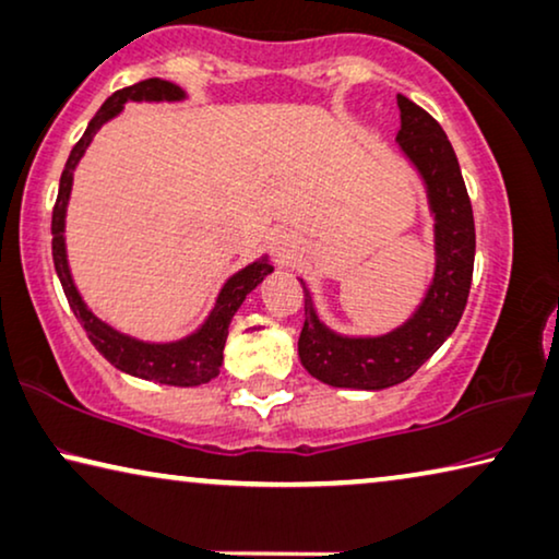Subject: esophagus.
<instances>
[{
    "instance_id": "34e87169",
    "label": "esophagus",
    "mask_w": 559,
    "mask_h": 559,
    "mask_svg": "<svg viewBox=\"0 0 559 559\" xmlns=\"http://www.w3.org/2000/svg\"><path fill=\"white\" fill-rule=\"evenodd\" d=\"M271 253L281 265H288L298 253V236L294 231H276L271 238Z\"/></svg>"
}]
</instances>
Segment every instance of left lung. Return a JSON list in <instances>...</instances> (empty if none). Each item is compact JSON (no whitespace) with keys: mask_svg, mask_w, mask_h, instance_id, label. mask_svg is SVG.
<instances>
[{"mask_svg":"<svg viewBox=\"0 0 559 559\" xmlns=\"http://www.w3.org/2000/svg\"><path fill=\"white\" fill-rule=\"evenodd\" d=\"M401 131L397 148L425 186L432 224L436 271L420 306L393 331L380 335H343L316 311L306 294V323L298 338V358L316 380L353 391H383L403 383L455 331L473 283L475 221L457 156L440 123L418 104L397 94Z\"/></svg>","mask_w":559,"mask_h":559,"instance_id":"8db88e82","label":"left lung"}]
</instances>
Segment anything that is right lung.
Segmentation results:
<instances>
[{
  "label": "right lung",
  "instance_id": "1",
  "mask_svg": "<svg viewBox=\"0 0 559 559\" xmlns=\"http://www.w3.org/2000/svg\"><path fill=\"white\" fill-rule=\"evenodd\" d=\"M186 92L181 86L164 79H146L134 86L121 88V92L111 94L109 99L102 104V109L94 114V119L88 121L84 136L76 141L72 154L67 158L64 171L59 179V193L55 203V214H51V255H55V269L64 288L69 306H72L79 323L84 325L88 341L94 343V348L111 362L114 368H119L121 373H129L134 378L154 380L162 385H176V388H193L203 385L209 380H214L221 373L224 366V348L228 338V325H231L234 316L246 296L263 283V278L273 273V265L269 255H261L259 261L248 263L246 269L234 273L231 278L224 283V288L218 290L216 304L211 308L197 331L183 335L179 341L168 343H152V341H139L134 335H127L117 331V328L102 321L99 316L92 313V308L84 304L82 294H79L76 283L72 278V269H69L67 259V206L69 197H72V183L74 171L82 156L86 154L88 144H92L96 131H99L106 121L117 119L123 111V106L129 102H183Z\"/></svg>",
  "mask_w": 559,
  "mask_h": 559
}]
</instances>
